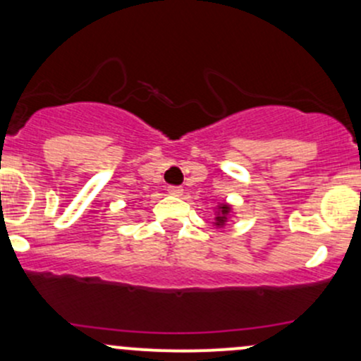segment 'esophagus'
<instances>
[{
	"instance_id": "esophagus-1",
	"label": "esophagus",
	"mask_w": 361,
	"mask_h": 361,
	"mask_svg": "<svg viewBox=\"0 0 361 361\" xmlns=\"http://www.w3.org/2000/svg\"><path fill=\"white\" fill-rule=\"evenodd\" d=\"M182 191H184V189L179 188V185H170V188H169V192L172 196H180Z\"/></svg>"
}]
</instances>
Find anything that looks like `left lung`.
Returning <instances> with one entry per match:
<instances>
[{
    "label": "left lung",
    "mask_w": 361,
    "mask_h": 361,
    "mask_svg": "<svg viewBox=\"0 0 361 361\" xmlns=\"http://www.w3.org/2000/svg\"><path fill=\"white\" fill-rule=\"evenodd\" d=\"M232 215V207L227 203H220L216 204L215 208V227H224L226 224L228 222V219H231Z\"/></svg>",
    "instance_id": "8db88e82"
}]
</instances>
